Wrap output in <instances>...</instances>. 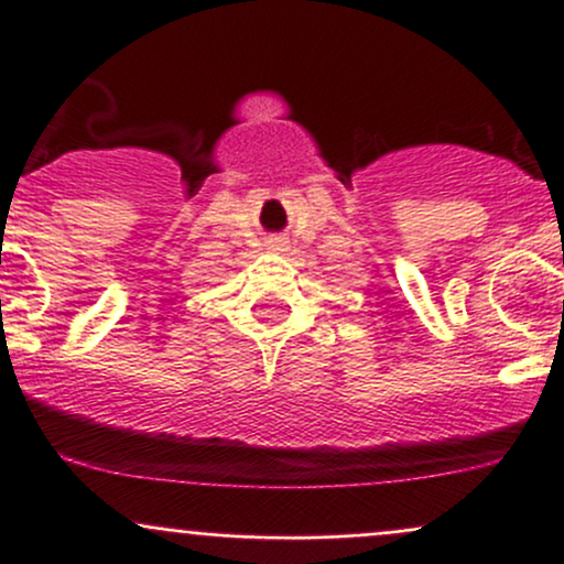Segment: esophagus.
Segmentation results:
<instances>
[{
	"mask_svg": "<svg viewBox=\"0 0 564 564\" xmlns=\"http://www.w3.org/2000/svg\"><path fill=\"white\" fill-rule=\"evenodd\" d=\"M283 246H286V240H283V237H270V240H267V248L270 250H283Z\"/></svg>",
	"mask_w": 564,
	"mask_h": 564,
	"instance_id": "1",
	"label": "esophagus"
}]
</instances>
